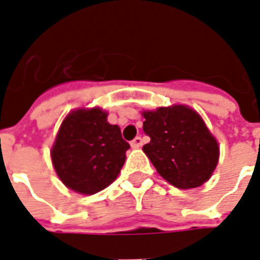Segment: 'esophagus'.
<instances>
[{
    "mask_svg": "<svg viewBox=\"0 0 260 260\" xmlns=\"http://www.w3.org/2000/svg\"><path fill=\"white\" fill-rule=\"evenodd\" d=\"M143 145V139H142L141 136H136L134 141L131 142V146L134 147V149H138V147H141Z\"/></svg>",
    "mask_w": 260,
    "mask_h": 260,
    "instance_id": "1",
    "label": "esophagus"
}]
</instances>
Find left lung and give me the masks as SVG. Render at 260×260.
I'll use <instances>...</instances> for the list:
<instances>
[{
	"mask_svg": "<svg viewBox=\"0 0 260 260\" xmlns=\"http://www.w3.org/2000/svg\"><path fill=\"white\" fill-rule=\"evenodd\" d=\"M143 131L150 142L143 152L171 185H203L218 163V143L195 110L186 106L143 111Z\"/></svg>",
	"mask_w": 260,
	"mask_h": 260,
	"instance_id": "left-lung-1",
	"label": "left lung"
}]
</instances>
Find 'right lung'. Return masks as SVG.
I'll use <instances>...</instances> for the list:
<instances>
[{
	"instance_id": "1",
	"label": "right lung",
	"mask_w": 260,
	"mask_h": 260,
	"mask_svg": "<svg viewBox=\"0 0 260 260\" xmlns=\"http://www.w3.org/2000/svg\"><path fill=\"white\" fill-rule=\"evenodd\" d=\"M129 143L118 125L108 124L102 108H79L59 126L51 160L59 180L69 189L93 195L107 188L125 163Z\"/></svg>"
}]
</instances>
